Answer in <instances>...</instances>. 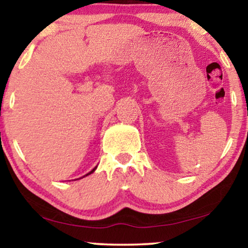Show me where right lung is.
<instances>
[{"label": "right lung", "instance_id": "add662e5", "mask_svg": "<svg viewBox=\"0 0 248 248\" xmlns=\"http://www.w3.org/2000/svg\"><path fill=\"white\" fill-rule=\"evenodd\" d=\"M95 169H96V167H95V168H93V170H92V171H90V173H88V174L86 175V176H88V175H90V174H92V173H93V171H95Z\"/></svg>", "mask_w": 248, "mask_h": 248}]
</instances>
